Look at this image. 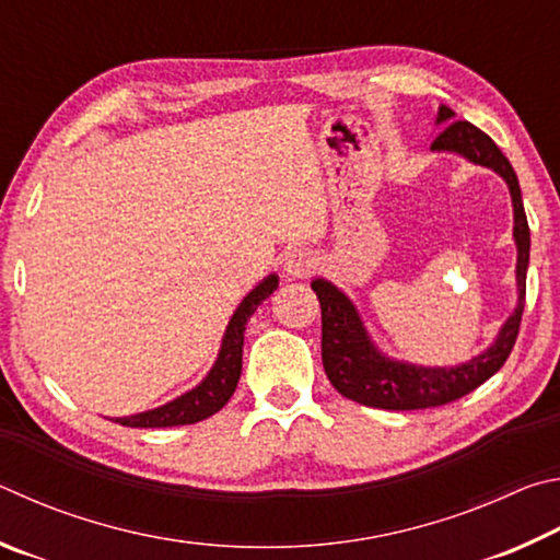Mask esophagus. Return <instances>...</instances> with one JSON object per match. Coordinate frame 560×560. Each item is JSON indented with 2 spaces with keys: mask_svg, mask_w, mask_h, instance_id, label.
Segmentation results:
<instances>
[{
  "mask_svg": "<svg viewBox=\"0 0 560 560\" xmlns=\"http://www.w3.org/2000/svg\"><path fill=\"white\" fill-rule=\"evenodd\" d=\"M317 268V260L315 255L307 253V250H295L288 255L285 260V272L290 278H307V275Z\"/></svg>",
  "mask_w": 560,
  "mask_h": 560,
  "instance_id": "esophagus-1",
  "label": "esophagus"
}]
</instances>
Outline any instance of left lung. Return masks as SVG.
<instances>
[{
    "label": "left lung",
    "instance_id": "8db88e82",
    "mask_svg": "<svg viewBox=\"0 0 560 560\" xmlns=\"http://www.w3.org/2000/svg\"><path fill=\"white\" fill-rule=\"evenodd\" d=\"M435 122L445 127L433 140V150L463 154L469 162L494 170L509 184L514 201V241L518 250V305L485 354L455 369H425L381 357L366 337V329L345 292H339L327 280H315L312 290L317 292L322 307V364H325V374L341 396L357 400L361 406L384 410H418L453 404V400L472 394L475 388L482 386L487 378H492L504 366V361L516 345L518 327H522L532 238H528V221L514 166L509 164L492 137L472 122L455 120V113L447 105H440Z\"/></svg>",
    "mask_w": 560,
    "mask_h": 560
}]
</instances>
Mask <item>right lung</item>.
Wrapping results in <instances>:
<instances>
[{
  "label": "right lung",
  "instance_id": "right-lung-1",
  "mask_svg": "<svg viewBox=\"0 0 560 560\" xmlns=\"http://www.w3.org/2000/svg\"><path fill=\"white\" fill-rule=\"evenodd\" d=\"M272 290H278V278H275V275H268V278H265L260 285L241 302V307L235 310L229 327H225L219 359H215L209 376H206L199 386L162 408L147 410V413H137L130 418H115V423L127 425V428H172V425L199 423V420H206L213 413H219V410L229 404L235 386H238L241 366H243L245 325H248L250 315L258 310L260 302L272 295Z\"/></svg>",
  "mask_w": 560,
  "mask_h": 560
}]
</instances>
